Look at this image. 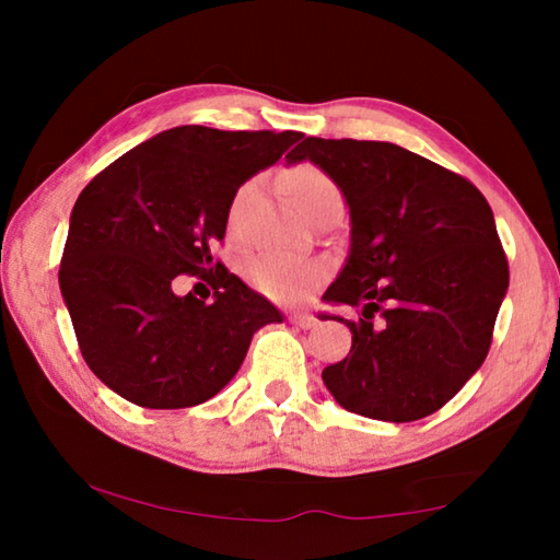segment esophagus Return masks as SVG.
Masks as SVG:
<instances>
[{"mask_svg":"<svg viewBox=\"0 0 560 560\" xmlns=\"http://www.w3.org/2000/svg\"><path fill=\"white\" fill-rule=\"evenodd\" d=\"M289 320H291L293 326H296V328H303V330H306V328H314V326H316V318L311 316V314H303V311H293V314L289 316Z\"/></svg>","mask_w":560,"mask_h":560,"instance_id":"1","label":"esophagus"}]
</instances>
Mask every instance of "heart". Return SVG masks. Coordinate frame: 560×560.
Segmentation results:
<instances>
[{"instance_id":"heart-1","label":"heart","mask_w":560,"mask_h":560,"mask_svg":"<svg viewBox=\"0 0 560 560\" xmlns=\"http://www.w3.org/2000/svg\"><path fill=\"white\" fill-rule=\"evenodd\" d=\"M257 189L259 179H249L236 189L230 207V224H236L244 207L257 195ZM283 189H287L291 205L296 207L303 220L320 210H330V207L340 210V205H343V192H340L336 179L314 163L293 165L283 175ZM246 277L271 299H296L316 279V267L303 259L283 257V254H264L246 267Z\"/></svg>"}]
</instances>
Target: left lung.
Segmentation results:
<instances>
[{
  "instance_id": "8db88e82",
  "label": "left lung",
  "mask_w": 560,
  "mask_h": 560,
  "mask_svg": "<svg viewBox=\"0 0 560 560\" xmlns=\"http://www.w3.org/2000/svg\"><path fill=\"white\" fill-rule=\"evenodd\" d=\"M318 165L350 212V249L324 293L358 318L324 314L353 334L324 368L348 412L412 422L438 412L479 371L509 289L494 214L469 179L381 140L306 138L289 165Z\"/></svg>"
}]
</instances>
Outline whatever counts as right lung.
<instances>
[{
    "label": "right lung",
    "instance_id": "1",
    "mask_svg": "<svg viewBox=\"0 0 560 560\" xmlns=\"http://www.w3.org/2000/svg\"><path fill=\"white\" fill-rule=\"evenodd\" d=\"M303 138L296 130L179 126L128 150L73 205L59 287L81 355L103 385L150 410L210 400L279 308L214 264L246 179ZM187 272L213 303L174 293Z\"/></svg>",
    "mask_w": 560,
    "mask_h": 560
}]
</instances>
